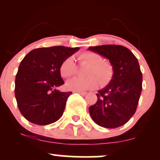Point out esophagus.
<instances>
[{
    "label": "esophagus",
    "instance_id": "34e87169",
    "mask_svg": "<svg viewBox=\"0 0 160 160\" xmlns=\"http://www.w3.org/2000/svg\"><path fill=\"white\" fill-rule=\"evenodd\" d=\"M76 92L79 93V94L82 95V96H85V95L87 94V92Z\"/></svg>",
    "mask_w": 160,
    "mask_h": 160
}]
</instances>
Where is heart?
<instances>
[{"mask_svg":"<svg viewBox=\"0 0 160 160\" xmlns=\"http://www.w3.org/2000/svg\"><path fill=\"white\" fill-rule=\"evenodd\" d=\"M80 63L89 65L86 78H74L66 82L68 89L74 92L92 90L98 84L104 86L111 81L113 75V66L109 62L102 61L100 55L96 52H86L79 55ZM77 66L72 58H68L60 66V73L63 78H70L76 74Z\"/></svg>","mask_w":160,"mask_h":160,"instance_id":"1","label":"heart"}]
</instances>
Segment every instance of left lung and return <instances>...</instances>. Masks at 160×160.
Instances as JSON below:
<instances>
[{
  "label": "left lung",
  "instance_id": "8db88e82",
  "mask_svg": "<svg viewBox=\"0 0 160 160\" xmlns=\"http://www.w3.org/2000/svg\"><path fill=\"white\" fill-rule=\"evenodd\" d=\"M109 60L113 75L104 89L97 93L96 103L89 108L95 123L102 127H120L135 113L142 90V73L136 57L126 47L102 45L89 47Z\"/></svg>",
  "mask_w": 160,
  "mask_h": 160
}]
</instances>
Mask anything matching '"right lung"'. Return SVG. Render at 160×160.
I'll list each match as a JSON object with an SVG mask.
<instances>
[{
	"label": "right lung",
	"instance_id": "right-lung-1",
	"mask_svg": "<svg viewBox=\"0 0 160 160\" xmlns=\"http://www.w3.org/2000/svg\"><path fill=\"white\" fill-rule=\"evenodd\" d=\"M79 47L56 46L34 49L19 66L15 80V96L22 116L32 123L45 126L59 120L71 92L57 89L65 83L60 66Z\"/></svg>",
	"mask_w": 160,
	"mask_h": 160
}]
</instances>
